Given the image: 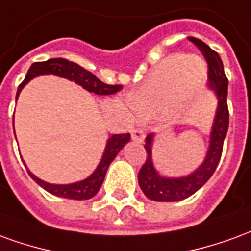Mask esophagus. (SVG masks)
<instances>
[{
    "mask_svg": "<svg viewBox=\"0 0 251 251\" xmlns=\"http://www.w3.org/2000/svg\"><path fill=\"white\" fill-rule=\"evenodd\" d=\"M144 131L141 130V129H133V130H131V140H133V141L134 142H138V144H140V142H142L144 141Z\"/></svg>",
    "mask_w": 251,
    "mask_h": 251,
    "instance_id": "34e87169",
    "label": "esophagus"
}]
</instances>
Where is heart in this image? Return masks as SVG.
I'll list each match as a JSON object with an SVG mask.
<instances>
[{
	"label": "heart",
	"instance_id": "1",
	"mask_svg": "<svg viewBox=\"0 0 251 251\" xmlns=\"http://www.w3.org/2000/svg\"><path fill=\"white\" fill-rule=\"evenodd\" d=\"M195 57L174 55L158 64L147 82L130 97L133 109L141 117H153L177 100L181 106L194 98L203 77Z\"/></svg>",
	"mask_w": 251,
	"mask_h": 251
}]
</instances>
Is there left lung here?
<instances>
[{
    "instance_id": "1",
    "label": "left lung",
    "mask_w": 251,
    "mask_h": 251,
    "mask_svg": "<svg viewBox=\"0 0 251 251\" xmlns=\"http://www.w3.org/2000/svg\"><path fill=\"white\" fill-rule=\"evenodd\" d=\"M189 40L203 52L208 63V90L218 99L215 117L210 133V144L207 153L198 168L191 174L180 177H168L158 174L152 158V148L156 134L151 133L145 138L147 161L138 172V184L148 199L154 201H179L194 195L198 189L208 181L215 172L221 160L223 141L228 129V109H227V88L228 80L225 75V68L219 55L199 39L189 37Z\"/></svg>"
}]
</instances>
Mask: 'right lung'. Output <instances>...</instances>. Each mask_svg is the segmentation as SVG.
Returning <instances> with one entry per match:
<instances>
[{
  "label": "right lung",
  "instance_id": "right-lung-1",
  "mask_svg": "<svg viewBox=\"0 0 251 251\" xmlns=\"http://www.w3.org/2000/svg\"><path fill=\"white\" fill-rule=\"evenodd\" d=\"M40 75H55V76L64 77V79H68V80L79 84L80 87L87 90L88 93H94L97 95H111V94L118 93L122 88V86H120V84L110 86V84L100 82L95 75L88 72L87 70H84L83 67L77 66L76 63L68 62L66 59L59 57V59H50L47 62L33 63L28 70V74L25 76L24 82L19 86V90H17V94H16V100L19 99L21 90L32 79L40 76ZM129 141H130V134L129 133L127 134H113L111 137H109L107 142H106V147H104L102 158H100V161H99L98 167L95 168V171L86 179L80 180V181H75V183H71V184H52V183L39 179L36 175L30 172L28 167H26V171H28L30 177L35 180L41 188H44L50 194L55 195V196L74 200L91 199L93 196L98 194L99 188L102 187V183H103L109 165L113 163V160L117 157V154L120 153L121 149L125 147Z\"/></svg>",
  "mask_w": 251,
  "mask_h": 251
}]
</instances>
